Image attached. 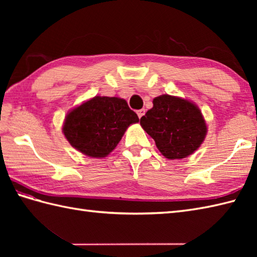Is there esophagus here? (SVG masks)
Instances as JSON below:
<instances>
[{"mask_svg":"<svg viewBox=\"0 0 257 257\" xmlns=\"http://www.w3.org/2000/svg\"><path fill=\"white\" fill-rule=\"evenodd\" d=\"M145 112H146V109H140V110H138L137 111V113H138V117L139 118H143L144 117V114H145Z\"/></svg>","mask_w":257,"mask_h":257,"instance_id":"1","label":"esophagus"}]
</instances>
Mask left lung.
Instances as JSON below:
<instances>
[{
	"label": "left lung",
	"mask_w": 257,
	"mask_h": 257,
	"mask_svg": "<svg viewBox=\"0 0 257 257\" xmlns=\"http://www.w3.org/2000/svg\"><path fill=\"white\" fill-rule=\"evenodd\" d=\"M154 107L140 118L141 127L156 141L157 148L168 159H182L199 148L206 135L200 109L182 98L162 95Z\"/></svg>",
	"instance_id": "8db88e82"
}]
</instances>
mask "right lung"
Masks as SVG:
<instances>
[{
    "label": "right lung",
    "instance_id": "right-lung-1",
    "mask_svg": "<svg viewBox=\"0 0 257 257\" xmlns=\"http://www.w3.org/2000/svg\"><path fill=\"white\" fill-rule=\"evenodd\" d=\"M138 121L137 113L124 99L96 96L67 114L63 132L78 151L102 158L116 148L125 129Z\"/></svg>",
    "mask_w": 257,
    "mask_h": 257
}]
</instances>
